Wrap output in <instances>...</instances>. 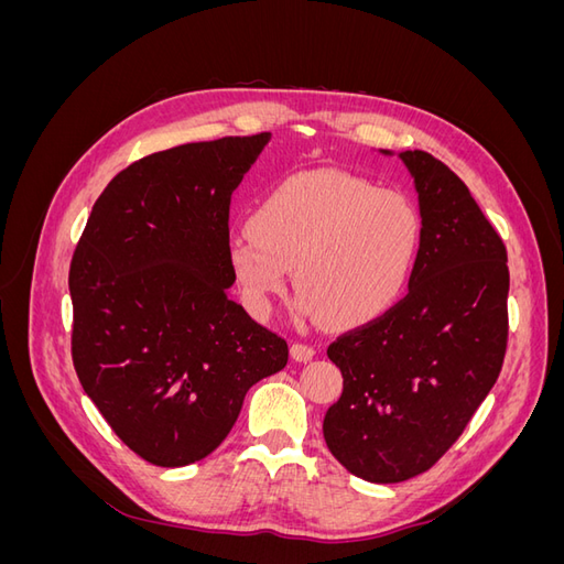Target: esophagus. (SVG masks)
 Returning <instances> with one entry per match:
<instances>
[{
  "mask_svg": "<svg viewBox=\"0 0 564 564\" xmlns=\"http://www.w3.org/2000/svg\"><path fill=\"white\" fill-rule=\"evenodd\" d=\"M313 355H315V348L313 346H308V344H292V357L296 362H308V360H313Z\"/></svg>",
  "mask_w": 564,
  "mask_h": 564,
  "instance_id": "esophagus-1",
  "label": "esophagus"
}]
</instances>
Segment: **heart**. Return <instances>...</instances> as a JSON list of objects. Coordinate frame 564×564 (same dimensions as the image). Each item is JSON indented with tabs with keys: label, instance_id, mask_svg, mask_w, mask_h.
Wrapping results in <instances>:
<instances>
[{
	"label": "heart",
	"instance_id": "obj_1",
	"mask_svg": "<svg viewBox=\"0 0 564 564\" xmlns=\"http://www.w3.org/2000/svg\"><path fill=\"white\" fill-rule=\"evenodd\" d=\"M423 220L412 197L332 169L289 176L228 237V265L256 315L270 311L289 268L299 311L360 327L395 305L414 275Z\"/></svg>",
	"mask_w": 564,
	"mask_h": 564
}]
</instances>
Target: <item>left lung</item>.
Listing matches in <instances>:
<instances>
[{
    "label": "left lung",
    "instance_id": "8db88e82",
    "mask_svg": "<svg viewBox=\"0 0 564 564\" xmlns=\"http://www.w3.org/2000/svg\"><path fill=\"white\" fill-rule=\"evenodd\" d=\"M400 158L419 193V261L400 303L327 348L344 392L322 423L338 464L379 485L437 464L497 383L508 344L499 232L447 164L423 150Z\"/></svg>",
    "mask_w": 564,
    "mask_h": 564
}]
</instances>
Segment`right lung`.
Segmentation results:
<instances>
[{"label":"right lung","mask_w":564,"mask_h":564,"mask_svg":"<svg viewBox=\"0 0 564 564\" xmlns=\"http://www.w3.org/2000/svg\"><path fill=\"white\" fill-rule=\"evenodd\" d=\"M270 133L155 152L96 199L70 263L73 365L124 445L162 468L212 454L286 340L228 296L230 197Z\"/></svg>","instance_id":"right-lung-1"}]
</instances>
